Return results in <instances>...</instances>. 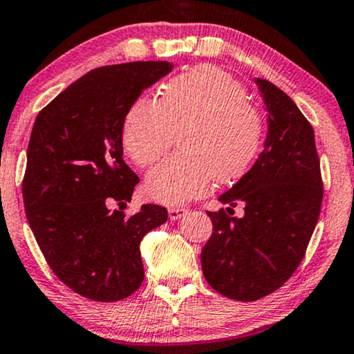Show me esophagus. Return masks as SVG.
Instances as JSON below:
<instances>
[{
    "label": "esophagus",
    "mask_w": 354,
    "mask_h": 354,
    "mask_svg": "<svg viewBox=\"0 0 354 354\" xmlns=\"http://www.w3.org/2000/svg\"><path fill=\"white\" fill-rule=\"evenodd\" d=\"M169 221H180L181 217H185L187 214V209L185 207H171L168 210Z\"/></svg>",
    "instance_id": "obj_1"
}]
</instances>
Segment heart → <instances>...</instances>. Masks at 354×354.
Wrapping results in <instances>:
<instances>
[{"label":"heart","mask_w":354,"mask_h":354,"mask_svg":"<svg viewBox=\"0 0 354 354\" xmlns=\"http://www.w3.org/2000/svg\"><path fill=\"white\" fill-rule=\"evenodd\" d=\"M180 137V153L147 174L145 189L158 203L178 205L247 171L261 140V119L240 82L217 66L176 75L162 97L133 102L122 125L127 153L140 167L162 156Z\"/></svg>","instance_id":"obj_1"}]
</instances>
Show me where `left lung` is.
I'll return each instance as SVG.
<instances>
[{
    "instance_id": "8db88e82",
    "label": "left lung",
    "mask_w": 354,
    "mask_h": 354,
    "mask_svg": "<svg viewBox=\"0 0 354 354\" xmlns=\"http://www.w3.org/2000/svg\"><path fill=\"white\" fill-rule=\"evenodd\" d=\"M268 132L257 162L218 196L227 209L207 212L212 235L201 253L205 281L222 296L258 301L297 270L320 216V160L314 129L276 84L257 78ZM245 205L234 218L232 207Z\"/></svg>"
}]
</instances>
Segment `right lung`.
Listing matches in <instances>:
<instances>
[{"instance_id": "1", "label": "right lung", "mask_w": 354, "mask_h": 354, "mask_svg": "<svg viewBox=\"0 0 354 354\" xmlns=\"http://www.w3.org/2000/svg\"><path fill=\"white\" fill-rule=\"evenodd\" d=\"M173 66H100L35 118L22 181L26 216L58 279L91 301H120L140 288V241L168 218L156 204L142 205L132 217L111 205L131 203L138 183L122 158L125 115Z\"/></svg>"}]
</instances>
